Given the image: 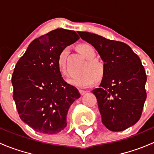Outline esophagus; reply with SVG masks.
I'll list each match as a JSON object with an SVG mask.
<instances>
[{"instance_id": "esophagus-1", "label": "esophagus", "mask_w": 154, "mask_h": 154, "mask_svg": "<svg viewBox=\"0 0 154 154\" xmlns=\"http://www.w3.org/2000/svg\"><path fill=\"white\" fill-rule=\"evenodd\" d=\"M79 91H80V93L81 95H83V94L86 92V91H85V90H83V89H80L79 90Z\"/></svg>"}]
</instances>
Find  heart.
Returning <instances> with one entry per match:
<instances>
[{
    "label": "heart",
    "mask_w": 154,
    "mask_h": 154,
    "mask_svg": "<svg viewBox=\"0 0 154 154\" xmlns=\"http://www.w3.org/2000/svg\"><path fill=\"white\" fill-rule=\"evenodd\" d=\"M78 51L88 60V63L83 68V74L69 80V83L79 88H86L94 83V77L97 80L100 79L103 74V68L100 63L97 60H92L95 57L94 48L89 45H80L77 48ZM67 50L65 49L60 53L58 58V66L63 74H67L66 66V58Z\"/></svg>",
    "instance_id": "b5f03b06"
}]
</instances>
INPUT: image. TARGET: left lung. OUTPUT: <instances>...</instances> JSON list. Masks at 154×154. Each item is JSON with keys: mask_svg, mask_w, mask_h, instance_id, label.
I'll use <instances>...</instances> for the list:
<instances>
[{"mask_svg": "<svg viewBox=\"0 0 154 154\" xmlns=\"http://www.w3.org/2000/svg\"><path fill=\"white\" fill-rule=\"evenodd\" d=\"M77 32L103 62L101 83L91 91L102 122L111 131H123L139 120L147 97V76L140 58L125 43L89 32Z\"/></svg>", "mask_w": 154, "mask_h": 154, "instance_id": "1", "label": "left lung"}]
</instances>
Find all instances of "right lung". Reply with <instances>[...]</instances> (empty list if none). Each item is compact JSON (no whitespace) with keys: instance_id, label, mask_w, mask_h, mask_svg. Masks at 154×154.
<instances>
[{"instance_id":"right-lung-1","label":"right lung","mask_w":154,"mask_h":154,"mask_svg":"<svg viewBox=\"0 0 154 154\" xmlns=\"http://www.w3.org/2000/svg\"><path fill=\"white\" fill-rule=\"evenodd\" d=\"M79 38L74 30L54 29L33 40L15 66L12 84L17 110L21 121L38 133L63 130L70 106L80 97L58 66L60 53Z\"/></svg>"}]
</instances>
